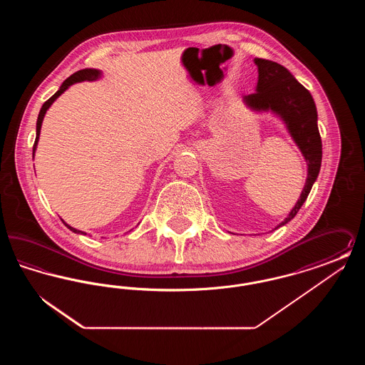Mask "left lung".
Here are the masks:
<instances>
[{
    "instance_id": "1",
    "label": "left lung",
    "mask_w": 365,
    "mask_h": 365,
    "mask_svg": "<svg viewBox=\"0 0 365 365\" xmlns=\"http://www.w3.org/2000/svg\"><path fill=\"white\" fill-rule=\"evenodd\" d=\"M259 71L256 93L245 96L243 104L257 113L271 112L284 124L307 161L308 175L301 195L287 217L278 227L289 223L301 209L316 182L322 165V139L317 128V110L311 93L302 86L292 72L278 63L255 58Z\"/></svg>"
}]
</instances>
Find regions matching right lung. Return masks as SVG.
Masks as SVG:
<instances>
[{"label": "right lung", "mask_w": 365, "mask_h": 365, "mask_svg": "<svg viewBox=\"0 0 365 365\" xmlns=\"http://www.w3.org/2000/svg\"><path fill=\"white\" fill-rule=\"evenodd\" d=\"M101 78H103V71L96 70V68H85V70L78 71V72H75L73 75H71L70 78H67V79L63 82V85L60 86V88L53 94L52 97H51L45 104L42 105V108H41V110H39V115H38V119H36V138H35L34 148H33V157L35 156V150H36V145H38V140H39V134H41V127H42L43 118H45L48 109L52 106L53 103H54L68 87L72 86L73 83H79V82H85V81L96 82V81H98V79H101ZM64 225L68 227L71 231L75 232V234L86 235V232L71 227L70 225H67L66 222H64Z\"/></svg>", "instance_id": "right-lung-1"}]
</instances>
